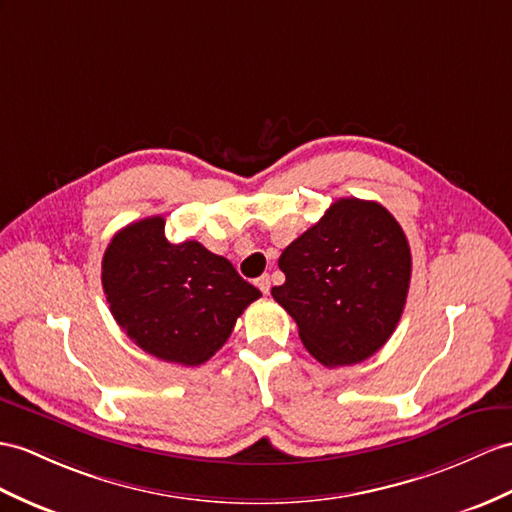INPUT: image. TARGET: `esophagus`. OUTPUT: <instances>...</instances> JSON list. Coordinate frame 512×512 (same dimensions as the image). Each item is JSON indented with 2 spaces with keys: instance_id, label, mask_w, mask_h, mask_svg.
<instances>
[{
  "instance_id": "34e87169",
  "label": "esophagus",
  "mask_w": 512,
  "mask_h": 512,
  "mask_svg": "<svg viewBox=\"0 0 512 512\" xmlns=\"http://www.w3.org/2000/svg\"><path fill=\"white\" fill-rule=\"evenodd\" d=\"M256 286L260 291H263L265 295L269 293V289H271V280H269V276H260L258 280H256Z\"/></svg>"
}]
</instances>
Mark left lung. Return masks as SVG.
Returning a JSON list of instances; mask_svg holds the SVG:
<instances>
[{"label":"left lung","instance_id":"8db88e82","mask_svg":"<svg viewBox=\"0 0 512 512\" xmlns=\"http://www.w3.org/2000/svg\"><path fill=\"white\" fill-rule=\"evenodd\" d=\"M284 284L271 295L321 365H356L397 328L413 258L406 234L378 202L343 197L284 249Z\"/></svg>","mask_w":512,"mask_h":512}]
</instances>
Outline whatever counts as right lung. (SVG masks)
I'll use <instances>...</instances> for the list:
<instances>
[{
  "instance_id": "obj_1",
  "label": "right lung",
  "mask_w": 512,
  "mask_h": 512,
  "mask_svg": "<svg viewBox=\"0 0 512 512\" xmlns=\"http://www.w3.org/2000/svg\"><path fill=\"white\" fill-rule=\"evenodd\" d=\"M110 313L143 352L197 367L228 341L236 319L260 297L228 258L197 243H169L165 219L121 228L102 260Z\"/></svg>"
}]
</instances>
